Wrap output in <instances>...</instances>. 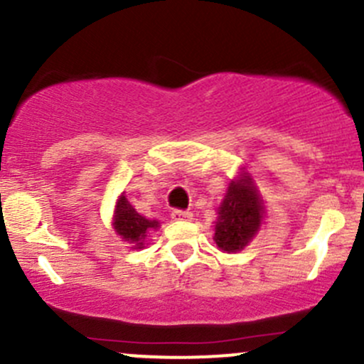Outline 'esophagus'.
Segmentation results:
<instances>
[{
	"label": "esophagus",
	"instance_id": "obj_1",
	"mask_svg": "<svg viewBox=\"0 0 364 364\" xmlns=\"http://www.w3.org/2000/svg\"><path fill=\"white\" fill-rule=\"evenodd\" d=\"M171 220H175V222H189V220H193V213H191V212H182V210H173V212H171Z\"/></svg>",
	"mask_w": 364,
	"mask_h": 364
}]
</instances>
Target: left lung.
Here are the masks:
<instances>
[{"mask_svg":"<svg viewBox=\"0 0 364 364\" xmlns=\"http://www.w3.org/2000/svg\"><path fill=\"white\" fill-rule=\"evenodd\" d=\"M265 218V205L252 173L241 168L229 182L217 208L213 241L224 253L241 252L259 234Z\"/></svg>","mask_w":364,"mask_h":364,"instance_id":"8db88e82","label":"left lung"}]
</instances>
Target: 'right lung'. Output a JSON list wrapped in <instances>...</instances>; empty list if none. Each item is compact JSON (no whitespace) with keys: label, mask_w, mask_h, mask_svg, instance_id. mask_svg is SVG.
Returning a JSON list of instances; mask_svg holds the SVG:
<instances>
[{"label":"right lung","mask_w":364,"mask_h":364,"mask_svg":"<svg viewBox=\"0 0 364 364\" xmlns=\"http://www.w3.org/2000/svg\"><path fill=\"white\" fill-rule=\"evenodd\" d=\"M112 229L123 241L132 245L134 250L146 248L147 237L152 230L159 229V222L156 218H146L140 215L121 193L116 199L114 215H112Z\"/></svg>","instance_id":"obj_1"}]
</instances>
